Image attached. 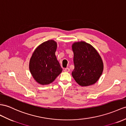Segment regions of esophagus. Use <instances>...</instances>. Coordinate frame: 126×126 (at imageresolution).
<instances>
[{
  "mask_svg": "<svg viewBox=\"0 0 126 126\" xmlns=\"http://www.w3.org/2000/svg\"><path fill=\"white\" fill-rule=\"evenodd\" d=\"M64 71L65 72H69L70 71V69L69 68H66L64 69Z\"/></svg>",
  "mask_w": 126,
  "mask_h": 126,
  "instance_id": "esophagus-1",
  "label": "esophagus"
}]
</instances>
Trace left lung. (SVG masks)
Segmentation results:
<instances>
[{"instance_id":"1","label":"left lung","mask_w":126,"mask_h":126,"mask_svg":"<svg viewBox=\"0 0 126 126\" xmlns=\"http://www.w3.org/2000/svg\"><path fill=\"white\" fill-rule=\"evenodd\" d=\"M74 69L72 75L75 81L82 87L94 84L103 71V62L97 51L84 41L72 44Z\"/></svg>"}]
</instances>
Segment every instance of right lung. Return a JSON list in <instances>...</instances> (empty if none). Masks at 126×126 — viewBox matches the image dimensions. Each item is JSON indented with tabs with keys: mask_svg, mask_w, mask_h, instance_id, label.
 <instances>
[{
	"mask_svg": "<svg viewBox=\"0 0 126 126\" xmlns=\"http://www.w3.org/2000/svg\"><path fill=\"white\" fill-rule=\"evenodd\" d=\"M57 43L51 39L40 44L29 61V70L38 83L47 85L53 82L63 69L56 56Z\"/></svg>",
	"mask_w": 126,
	"mask_h": 126,
	"instance_id": "right-lung-1",
	"label": "right lung"
}]
</instances>
